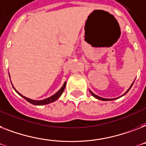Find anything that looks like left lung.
<instances>
[{"label":"left lung","mask_w":146,"mask_h":146,"mask_svg":"<svg viewBox=\"0 0 146 146\" xmlns=\"http://www.w3.org/2000/svg\"><path fill=\"white\" fill-rule=\"evenodd\" d=\"M133 84H132V85H131V87L129 88V89L127 90V92H126V93H125V94L127 93V92H128L129 90L131 89V88L132 87ZM90 92H91V94H92V96H94V98H97V99H99V100H104V101H105V100H112V99H106V98H100V97H99V96H98V95H96V94H94L93 92H91V91H90Z\"/></svg>","instance_id":"8db88e82"}]
</instances>
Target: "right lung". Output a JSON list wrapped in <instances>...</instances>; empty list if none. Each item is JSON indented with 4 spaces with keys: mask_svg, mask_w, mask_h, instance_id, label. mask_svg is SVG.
Masks as SVG:
<instances>
[{
    "mask_svg": "<svg viewBox=\"0 0 146 146\" xmlns=\"http://www.w3.org/2000/svg\"><path fill=\"white\" fill-rule=\"evenodd\" d=\"M65 87H66V82H65L64 84L63 85V86L61 87V89L59 90L58 92H57L56 94H54V95H52V97H50V98H46V99H44V100H31V99H29V98H26V97H24L22 94H21L20 93H19V92H18L15 89V88L14 87H13V88L15 92H17V93L19 94L21 97H22L24 99H25V100H27L28 102H29L30 104H34V105H36V106H40V105H45V104H50V103H52V102L55 101L57 99H58V98H60V96L62 94V93H63V92H64V90Z\"/></svg>",
    "mask_w": 146,
    "mask_h": 146,
    "instance_id": "obj_1",
    "label": "right lung"
}]
</instances>
